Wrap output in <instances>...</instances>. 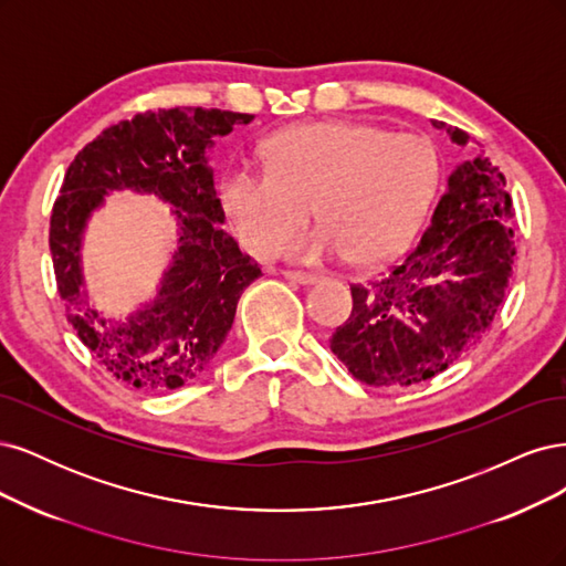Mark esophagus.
<instances>
[{
  "label": "esophagus",
  "mask_w": 566,
  "mask_h": 566,
  "mask_svg": "<svg viewBox=\"0 0 566 566\" xmlns=\"http://www.w3.org/2000/svg\"><path fill=\"white\" fill-rule=\"evenodd\" d=\"M284 277L289 282H298V284H315V282H319V275H313V272H301V270H286Z\"/></svg>",
  "instance_id": "obj_1"
}]
</instances>
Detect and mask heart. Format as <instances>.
Returning a JSON list of instances; mask_svg holds the SVG:
<instances>
[{
  "instance_id": "1",
  "label": "heart",
  "mask_w": 566,
  "mask_h": 566,
  "mask_svg": "<svg viewBox=\"0 0 566 566\" xmlns=\"http://www.w3.org/2000/svg\"><path fill=\"white\" fill-rule=\"evenodd\" d=\"M437 184L440 157L426 136L361 122H317L272 136L265 169L230 167L221 205L242 244L261 259L277 256L313 205L322 223L289 244V256H353L371 265L407 247Z\"/></svg>"
}]
</instances>
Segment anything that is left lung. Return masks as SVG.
<instances>
[{"label": "left lung", "mask_w": 566, "mask_h": 566, "mask_svg": "<svg viewBox=\"0 0 566 566\" xmlns=\"http://www.w3.org/2000/svg\"><path fill=\"white\" fill-rule=\"evenodd\" d=\"M453 143L459 126L432 119ZM515 263L513 199L489 159L463 161L407 256L353 284V313L332 353L367 386L405 388L459 361L499 315Z\"/></svg>", "instance_id": "obj_1"}]
</instances>
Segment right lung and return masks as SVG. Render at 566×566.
Returning <instances> with one entry per match:
<instances>
[{"mask_svg": "<svg viewBox=\"0 0 566 566\" xmlns=\"http://www.w3.org/2000/svg\"><path fill=\"white\" fill-rule=\"evenodd\" d=\"M253 115L205 107L138 113L77 153L51 211L49 247L65 317L117 380L143 392L176 390L202 374L226 340L237 301L261 268L221 230L209 150ZM153 191L181 223V247L158 296L129 321H105L85 303L78 242L111 189Z\"/></svg>", "mask_w": 566, "mask_h": 566, "instance_id": "obj_1", "label": "right lung"}]
</instances>
